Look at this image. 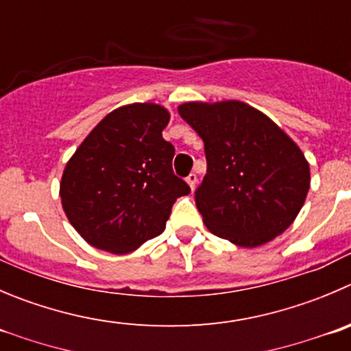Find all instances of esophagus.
<instances>
[{"instance_id":"obj_1","label":"esophagus","mask_w":351,"mask_h":351,"mask_svg":"<svg viewBox=\"0 0 351 351\" xmlns=\"http://www.w3.org/2000/svg\"><path fill=\"white\" fill-rule=\"evenodd\" d=\"M186 182L189 184V188L195 189L196 188V182H198V178H196V173H189L188 178H186Z\"/></svg>"}]
</instances>
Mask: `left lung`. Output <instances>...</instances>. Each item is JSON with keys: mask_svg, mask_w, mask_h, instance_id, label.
I'll return each instance as SVG.
<instances>
[{"mask_svg": "<svg viewBox=\"0 0 351 351\" xmlns=\"http://www.w3.org/2000/svg\"><path fill=\"white\" fill-rule=\"evenodd\" d=\"M179 115L205 143L206 173L195 202L210 232L243 248L272 241L293 223L310 188L296 143L243 101H189Z\"/></svg>", "mask_w": 351, "mask_h": 351, "instance_id": "1", "label": "left lung"}]
</instances>
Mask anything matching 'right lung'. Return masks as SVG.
<instances>
[{
	"instance_id": "1",
	"label": "right lung",
	"mask_w": 351,
	"mask_h": 351,
	"mask_svg": "<svg viewBox=\"0 0 351 351\" xmlns=\"http://www.w3.org/2000/svg\"><path fill=\"white\" fill-rule=\"evenodd\" d=\"M170 113L155 103L110 112L66 162L63 212L91 246L134 252L163 232L179 196L191 193L172 170L173 146L162 138Z\"/></svg>"
}]
</instances>
